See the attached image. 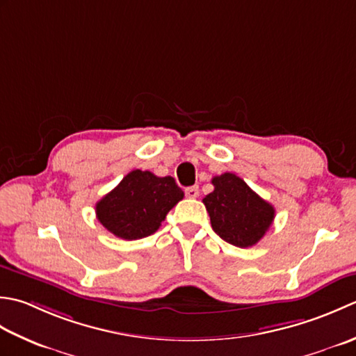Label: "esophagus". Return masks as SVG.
Listing matches in <instances>:
<instances>
[{"label": "esophagus", "mask_w": 356, "mask_h": 356, "mask_svg": "<svg viewBox=\"0 0 356 356\" xmlns=\"http://www.w3.org/2000/svg\"><path fill=\"white\" fill-rule=\"evenodd\" d=\"M198 195H200L198 186H192V187H187V188H186V197H188V198H197Z\"/></svg>", "instance_id": "esophagus-1"}]
</instances>
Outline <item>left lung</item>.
Returning a JSON list of instances; mask_svg holds the SVG:
<instances>
[{
  "mask_svg": "<svg viewBox=\"0 0 356 356\" xmlns=\"http://www.w3.org/2000/svg\"><path fill=\"white\" fill-rule=\"evenodd\" d=\"M213 192L202 198L216 235L236 248L255 245L272 226L275 207L235 173L212 179Z\"/></svg>",
  "mask_w": 356,
  "mask_h": 356,
  "instance_id": "8db88e82",
  "label": "left lung"
}]
</instances>
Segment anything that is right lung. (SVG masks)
Wrapping results in <instances>:
<instances>
[{
    "instance_id": "right-lung-1",
    "label": "right lung",
    "mask_w": 356,
    "mask_h": 356,
    "mask_svg": "<svg viewBox=\"0 0 356 356\" xmlns=\"http://www.w3.org/2000/svg\"><path fill=\"white\" fill-rule=\"evenodd\" d=\"M183 197L172 177L136 169L97 202V218L115 236L140 239L155 234Z\"/></svg>"
}]
</instances>
